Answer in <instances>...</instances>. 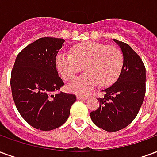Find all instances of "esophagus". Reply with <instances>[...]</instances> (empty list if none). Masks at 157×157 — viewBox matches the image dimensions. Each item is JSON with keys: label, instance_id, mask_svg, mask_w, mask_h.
Instances as JSON below:
<instances>
[{"label": "esophagus", "instance_id": "obj_1", "mask_svg": "<svg viewBox=\"0 0 157 157\" xmlns=\"http://www.w3.org/2000/svg\"><path fill=\"white\" fill-rule=\"evenodd\" d=\"M77 99L80 100V101H82V100H86V99H87V96H77Z\"/></svg>", "mask_w": 157, "mask_h": 157}]
</instances>
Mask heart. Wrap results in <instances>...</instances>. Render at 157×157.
Here are the masks:
<instances>
[{"label":"heart","instance_id":"b5f03b06","mask_svg":"<svg viewBox=\"0 0 157 157\" xmlns=\"http://www.w3.org/2000/svg\"><path fill=\"white\" fill-rule=\"evenodd\" d=\"M56 67L66 81L71 80L85 67L86 72L67 86L72 92L85 94L98 83L102 86H108L117 82L122 70L123 55L117 47L87 41L73 46L72 54H58Z\"/></svg>","mask_w":157,"mask_h":157}]
</instances>
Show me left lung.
<instances>
[{
  "label": "left lung",
  "instance_id": "8db88e82",
  "mask_svg": "<svg viewBox=\"0 0 157 157\" xmlns=\"http://www.w3.org/2000/svg\"><path fill=\"white\" fill-rule=\"evenodd\" d=\"M123 53V67L116 83L98 98L99 107L90 112L95 125L106 132L125 128L137 116L146 94V67L136 52L128 44L113 40Z\"/></svg>",
  "mask_w": 157,
  "mask_h": 157
}]
</instances>
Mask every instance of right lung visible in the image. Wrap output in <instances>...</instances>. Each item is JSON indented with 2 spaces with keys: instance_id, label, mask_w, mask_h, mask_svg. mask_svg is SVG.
I'll use <instances>...</instances> for the list:
<instances>
[{
  "instance_id": "1",
  "label": "right lung",
  "mask_w": 157,
  "mask_h": 157,
  "mask_svg": "<svg viewBox=\"0 0 157 157\" xmlns=\"http://www.w3.org/2000/svg\"><path fill=\"white\" fill-rule=\"evenodd\" d=\"M64 39L42 37L25 46L16 58L10 75L15 105L32 127L51 131L67 121L76 101L74 94H52L64 85L56 57Z\"/></svg>"
}]
</instances>
